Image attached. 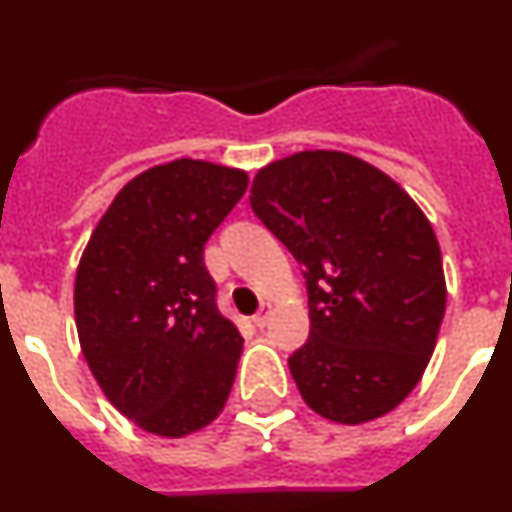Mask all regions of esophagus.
Segmentation results:
<instances>
[{"label":"esophagus","instance_id":"esophagus-1","mask_svg":"<svg viewBox=\"0 0 512 512\" xmlns=\"http://www.w3.org/2000/svg\"><path fill=\"white\" fill-rule=\"evenodd\" d=\"M269 315H271V305H269V302H264V305L259 307V312L253 315V325H259V328H264L266 320H269Z\"/></svg>","mask_w":512,"mask_h":512}]
</instances>
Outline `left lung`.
Masks as SVG:
<instances>
[{"label": "left lung", "instance_id": "left-lung-1", "mask_svg": "<svg viewBox=\"0 0 512 512\" xmlns=\"http://www.w3.org/2000/svg\"><path fill=\"white\" fill-rule=\"evenodd\" d=\"M251 207L305 269L310 338L289 356L302 400L343 425L395 410L423 377L446 310L428 217L395 179L341 151L259 169Z\"/></svg>", "mask_w": 512, "mask_h": 512}]
</instances>
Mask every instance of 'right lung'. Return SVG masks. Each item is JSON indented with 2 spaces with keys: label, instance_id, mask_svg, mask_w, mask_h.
Here are the masks:
<instances>
[{
  "label": "right lung",
  "instance_id": "add662e5",
  "mask_svg": "<svg viewBox=\"0 0 512 512\" xmlns=\"http://www.w3.org/2000/svg\"><path fill=\"white\" fill-rule=\"evenodd\" d=\"M246 187V171L210 161L153 166L117 192L81 253V354L143 431L182 438L223 413L243 338L217 310L205 243Z\"/></svg>",
  "mask_w": 512,
  "mask_h": 512
}]
</instances>
